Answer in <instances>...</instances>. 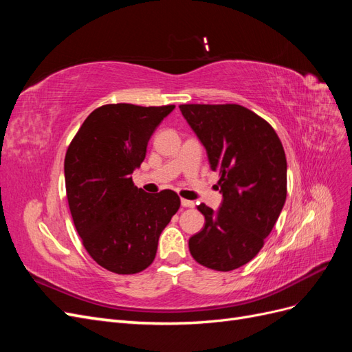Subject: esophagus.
<instances>
[{
	"mask_svg": "<svg viewBox=\"0 0 352 352\" xmlns=\"http://www.w3.org/2000/svg\"><path fill=\"white\" fill-rule=\"evenodd\" d=\"M180 204H182V207L192 208V207L195 206V202H194V201H189V199H184V198H182V201H180Z\"/></svg>",
	"mask_w": 352,
	"mask_h": 352,
	"instance_id": "esophagus-1",
	"label": "esophagus"
}]
</instances>
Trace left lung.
<instances>
[{
  "label": "left lung",
  "mask_w": 352,
  "mask_h": 352,
  "mask_svg": "<svg viewBox=\"0 0 352 352\" xmlns=\"http://www.w3.org/2000/svg\"><path fill=\"white\" fill-rule=\"evenodd\" d=\"M180 111L220 173L217 211L199 204L206 225L189 238L194 260L230 272L251 261L270 235L286 201V157L279 136L238 104H182Z\"/></svg>",
  "instance_id": "left-lung-1"
}]
</instances>
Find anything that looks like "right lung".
I'll use <instances>...</instances> for the list:
<instances>
[{"instance_id": "1", "label": "right lung", "mask_w": 352, "mask_h": 352, "mask_svg": "<svg viewBox=\"0 0 352 352\" xmlns=\"http://www.w3.org/2000/svg\"><path fill=\"white\" fill-rule=\"evenodd\" d=\"M173 109L102 105L87 117L67 148L65 177L74 228L91 257L113 273L145 270L180 207L173 190L146 194L131 176L144 162L154 131Z\"/></svg>"}]
</instances>
